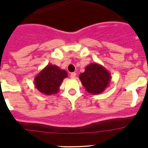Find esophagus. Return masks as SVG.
<instances>
[{"mask_svg": "<svg viewBox=\"0 0 148 148\" xmlns=\"http://www.w3.org/2000/svg\"><path fill=\"white\" fill-rule=\"evenodd\" d=\"M76 75H77V74H76L75 72H72L70 74V77H71V79H74L76 77Z\"/></svg>", "mask_w": 148, "mask_h": 148, "instance_id": "34e87169", "label": "esophagus"}]
</instances>
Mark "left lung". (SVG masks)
<instances>
[{
	"label": "left lung",
	"mask_w": 148,
	"mask_h": 148,
	"mask_svg": "<svg viewBox=\"0 0 148 148\" xmlns=\"http://www.w3.org/2000/svg\"><path fill=\"white\" fill-rule=\"evenodd\" d=\"M81 82L87 92L92 95L102 93L111 82V74L102 65L92 63L79 74Z\"/></svg>",
	"instance_id": "left-lung-1"
}]
</instances>
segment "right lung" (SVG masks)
<instances>
[{"instance_id": "add662e5", "label": "right lung", "mask_w": 148, "mask_h": 148, "mask_svg": "<svg viewBox=\"0 0 148 148\" xmlns=\"http://www.w3.org/2000/svg\"><path fill=\"white\" fill-rule=\"evenodd\" d=\"M68 74L56 65L48 64L34 78V85L41 93L46 95H55Z\"/></svg>"}]
</instances>
